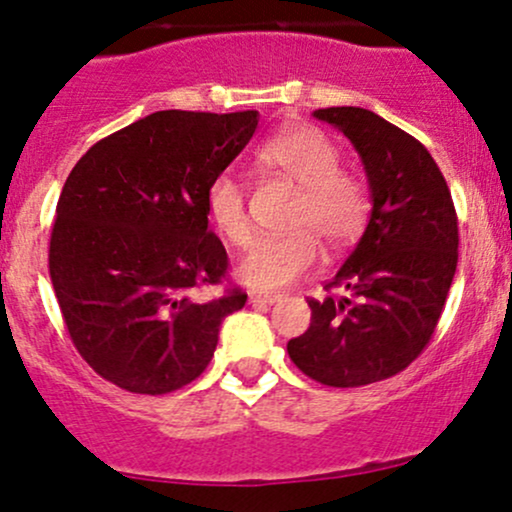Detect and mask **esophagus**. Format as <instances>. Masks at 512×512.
Instances as JSON below:
<instances>
[{
	"instance_id": "1",
	"label": "esophagus",
	"mask_w": 512,
	"mask_h": 512,
	"mask_svg": "<svg viewBox=\"0 0 512 512\" xmlns=\"http://www.w3.org/2000/svg\"><path fill=\"white\" fill-rule=\"evenodd\" d=\"M277 301H279L277 294H260V291H250L252 306H272V303Z\"/></svg>"
}]
</instances>
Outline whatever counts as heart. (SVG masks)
Listing matches in <instances>:
<instances>
[{"instance_id": "heart-1", "label": "heart", "mask_w": 512, "mask_h": 512, "mask_svg": "<svg viewBox=\"0 0 512 512\" xmlns=\"http://www.w3.org/2000/svg\"><path fill=\"white\" fill-rule=\"evenodd\" d=\"M257 165L299 189L291 228L279 238H260L240 260V282L255 291H279L311 272L318 239L328 252L347 250L362 235L372 199L362 177L340 170V150L313 126H291L257 148ZM213 228L230 245L243 247L252 235L245 187L233 174L213 179L206 194Z\"/></svg>"}]
</instances>
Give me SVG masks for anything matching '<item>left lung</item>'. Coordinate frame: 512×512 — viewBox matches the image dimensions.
<instances>
[{"mask_svg":"<svg viewBox=\"0 0 512 512\" xmlns=\"http://www.w3.org/2000/svg\"><path fill=\"white\" fill-rule=\"evenodd\" d=\"M350 138L372 192V216L345 265L308 299L311 325L289 340L291 362L325 386L352 389L403 372L425 350L457 272V211L420 140L374 111H313Z\"/></svg>","mask_w":512,"mask_h":512,"instance_id":"left-lung-1","label":"left lung"}]
</instances>
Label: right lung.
Listing matches in <instances>:
<instances>
[{
  "instance_id": "obj_1",
  "label": "right lung",
  "mask_w": 512,
  "mask_h": 512,
  "mask_svg": "<svg viewBox=\"0 0 512 512\" xmlns=\"http://www.w3.org/2000/svg\"><path fill=\"white\" fill-rule=\"evenodd\" d=\"M260 114L155 111L99 140L58 199L48 267L77 352L111 384L160 396L209 367L247 294L209 230L206 194Z\"/></svg>"
}]
</instances>
